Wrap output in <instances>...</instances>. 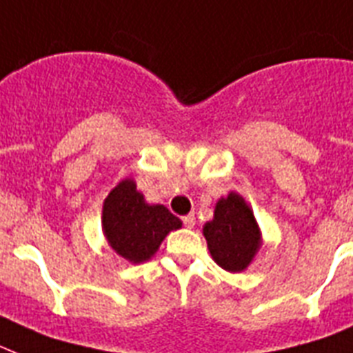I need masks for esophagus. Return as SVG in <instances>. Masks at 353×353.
I'll return each instance as SVG.
<instances>
[{
    "mask_svg": "<svg viewBox=\"0 0 353 353\" xmlns=\"http://www.w3.org/2000/svg\"><path fill=\"white\" fill-rule=\"evenodd\" d=\"M183 222H185L186 228H194L195 226V215H194V213H190V215L183 217Z\"/></svg>",
    "mask_w": 353,
    "mask_h": 353,
    "instance_id": "esophagus-1",
    "label": "esophagus"
}]
</instances>
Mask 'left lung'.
I'll use <instances>...</instances> for the list:
<instances>
[{"label": "left lung", "mask_w": 353, "mask_h": 353, "mask_svg": "<svg viewBox=\"0 0 353 353\" xmlns=\"http://www.w3.org/2000/svg\"><path fill=\"white\" fill-rule=\"evenodd\" d=\"M203 235L212 259L228 272L250 268L263 242L253 208L236 192L217 201L213 219L203 226Z\"/></svg>", "instance_id": "8db88e82"}]
</instances>
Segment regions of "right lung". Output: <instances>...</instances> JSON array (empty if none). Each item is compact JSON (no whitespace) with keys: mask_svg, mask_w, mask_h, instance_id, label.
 <instances>
[{"mask_svg":"<svg viewBox=\"0 0 353 353\" xmlns=\"http://www.w3.org/2000/svg\"><path fill=\"white\" fill-rule=\"evenodd\" d=\"M181 226V219L167 206L147 203L132 177L121 179L103 201V236L109 248L129 263L149 262L165 236Z\"/></svg>","mask_w":353,"mask_h":353,"instance_id":"right-lung-1","label":"right lung"}]
</instances>
